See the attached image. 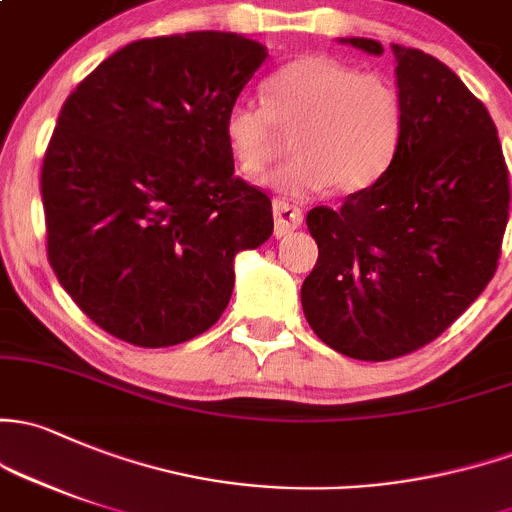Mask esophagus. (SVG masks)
Here are the masks:
<instances>
[{
	"label": "esophagus",
	"mask_w": 512,
	"mask_h": 512,
	"mask_svg": "<svg viewBox=\"0 0 512 512\" xmlns=\"http://www.w3.org/2000/svg\"><path fill=\"white\" fill-rule=\"evenodd\" d=\"M272 213H274V235H277V238H282V235L287 233H294V230L301 225V220H304L301 208L289 201H282V198L274 201Z\"/></svg>",
	"instance_id": "esophagus-1"
}]
</instances>
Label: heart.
I'll use <instances>...</instances> for the list:
<instances>
[{
	"label": "heart",
	"instance_id": "obj_1",
	"mask_svg": "<svg viewBox=\"0 0 512 512\" xmlns=\"http://www.w3.org/2000/svg\"><path fill=\"white\" fill-rule=\"evenodd\" d=\"M405 102L387 75L360 73L328 56H301L265 83V105L238 100L223 122L225 144L245 179H265L294 137L297 159L279 191L309 196L333 186L358 193L385 174L400 147Z\"/></svg>",
	"mask_w": 512,
	"mask_h": 512
}]
</instances>
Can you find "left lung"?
I'll use <instances>...</instances> for the list:
<instances>
[{"instance_id": "1", "label": "left lung", "mask_w": 512, "mask_h": 512, "mask_svg": "<svg viewBox=\"0 0 512 512\" xmlns=\"http://www.w3.org/2000/svg\"><path fill=\"white\" fill-rule=\"evenodd\" d=\"M380 56L373 39H341ZM405 129L387 171L341 208L306 215L319 260L301 284L316 336L355 360L444 333L496 274L510 179L486 105L444 63L392 43Z\"/></svg>"}]
</instances>
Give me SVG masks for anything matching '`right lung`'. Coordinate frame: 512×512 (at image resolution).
<instances>
[{
    "mask_svg": "<svg viewBox=\"0 0 512 512\" xmlns=\"http://www.w3.org/2000/svg\"><path fill=\"white\" fill-rule=\"evenodd\" d=\"M265 58L225 31L139 39L63 102L41 169L48 262L120 341L201 336L228 306L235 255L272 235V201L235 176L223 132Z\"/></svg>",
    "mask_w": 512,
    "mask_h": 512,
    "instance_id": "add662e5",
    "label": "right lung"
}]
</instances>
